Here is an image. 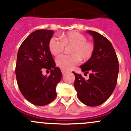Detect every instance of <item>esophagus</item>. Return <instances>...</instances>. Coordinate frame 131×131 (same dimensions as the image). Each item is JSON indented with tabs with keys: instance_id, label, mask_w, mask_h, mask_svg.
<instances>
[{
	"instance_id": "obj_1",
	"label": "esophagus",
	"mask_w": 131,
	"mask_h": 131,
	"mask_svg": "<svg viewBox=\"0 0 131 131\" xmlns=\"http://www.w3.org/2000/svg\"><path fill=\"white\" fill-rule=\"evenodd\" d=\"M61 73H62V74H65V73H67V71H66L65 70H64V69H61Z\"/></svg>"
}]
</instances>
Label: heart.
<instances>
[{"label": "heart", "mask_w": 131, "mask_h": 131, "mask_svg": "<svg viewBox=\"0 0 131 131\" xmlns=\"http://www.w3.org/2000/svg\"><path fill=\"white\" fill-rule=\"evenodd\" d=\"M65 47H71V54H60L56 58L57 66L64 70H71L83 60H88L93 57L95 45L87 40L85 35L78 31H70L63 34L61 40L55 37L50 38L48 48L51 54L57 55L63 52Z\"/></svg>", "instance_id": "1"}]
</instances>
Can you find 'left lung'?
<instances>
[{"label":"left lung","instance_id":"obj_1","mask_svg":"<svg viewBox=\"0 0 131 131\" xmlns=\"http://www.w3.org/2000/svg\"><path fill=\"white\" fill-rule=\"evenodd\" d=\"M88 32L94 38L95 50L93 57L80 67L84 74L89 73L90 78L86 80L80 74L73 72L74 88L83 104L97 106L104 103L114 91L118 77L119 61L110 40L96 31Z\"/></svg>","mask_w":131,"mask_h":131}]
</instances>
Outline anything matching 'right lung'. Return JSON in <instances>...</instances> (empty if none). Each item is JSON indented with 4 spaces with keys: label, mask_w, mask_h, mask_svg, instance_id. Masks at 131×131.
Returning <instances> with one entry per match:
<instances>
[{
    "label": "right lung",
    "mask_w": 131,
    "mask_h": 131,
    "mask_svg": "<svg viewBox=\"0 0 131 131\" xmlns=\"http://www.w3.org/2000/svg\"><path fill=\"white\" fill-rule=\"evenodd\" d=\"M53 31L38 30L25 38L21 44L17 57L15 74L22 95L30 103L45 106L57 97L56 86L62 74L48 48ZM44 69L50 70V76H43Z\"/></svg>",
    "instance_id": "add662e5"
}]
</instances>
